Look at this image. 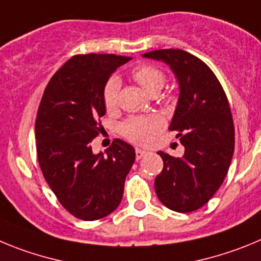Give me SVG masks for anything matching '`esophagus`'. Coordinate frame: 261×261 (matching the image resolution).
I'll return each instance as SVG.
<instances>
[{
    "mask_svg": "<svg viewBox=\"0 0 261 261\" xmlns=\"http://www.w3.org/2000/svg\"><path fill=\"white\" fill-rule=\"evenodd\" d=\"M135 153H136V159L139 160V159H142L143 156H145V154H147V151H144V149H140V148H136Z\"/></svg>",
    "mask_w": 261,
    "mask_h": 261,
    "instance_id": "1",
    "label": "esophagus"
}]
</instances>
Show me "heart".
Returning a JSON list of instances; mask_svg holds the SVG:
<instances>
[{"label": "heart", "mask_w": 261, "mask_h": 261, "mask_svg": "<svg viewBox=\"0 0 261 261\" xmlns=\"http://www.w3.org/2000/svg\"><path fill=\"white\" fill-rule=\"evenodd\" d=\"M133 78L149 95L159 93L165 84L164 72L152 65H140L135 67L133 70ZM119 88H121V81L117 76H112L105 83L102 90V101L108 110H113L117 107ZM161 127H163V119L157 116L133 117L123 123L122 134L130 142L136 144H147Z\"/></svg>", "instance_id": "heart-1"}]
</instances>
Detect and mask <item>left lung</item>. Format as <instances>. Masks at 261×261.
I'll list each match as a JSON object with an SVG mask.
<instances>
[{"label":"left lung","mask_w":261,"mask_h":261,"mask_svg":"<svg viewBox=\"0 0 261 261\" xmlns=\"http://www.w3.org/2000/svg\"><path fill=\"white\" fill-rule=\"evenodd\" d=\"M174 72L179 97L169 130L177 131L182 157L157 152L164 169L154 179L157 198L169 210L186 213L210 201L224 182L234 153V125L227 97L212 70L180 49L148 51Z\"/></svg>","instance_id":"8db88e82"}]
</instances>
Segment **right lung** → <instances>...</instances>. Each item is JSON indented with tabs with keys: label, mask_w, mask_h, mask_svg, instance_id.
Wrapping results in <instances>:
<instances>
[{
	"label": "right lung",
	"mask_w": 261,
	"mask_h": 261,
	"mask_svg": "<svg viewBox=\"0 0 261 261\" xmlns=\"http://www.w3.org/2000/svg\"><path fill=\"white\" fill-rule=\"evenodd\" d=\"M130 57L79 55L70 58L49 81L37 110V160L63 208L84 221L110 215L123 196L135 149L114 139L104 154L91 142L107 112L102 90L110 75Z\"/></svg>",
	"instance_id": "add662e5"
}]
</instances>
